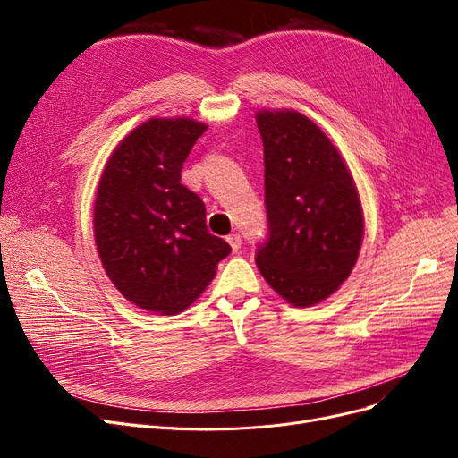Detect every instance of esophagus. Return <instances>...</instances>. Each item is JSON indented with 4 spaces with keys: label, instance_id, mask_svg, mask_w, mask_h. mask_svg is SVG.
Wrapping results in <instances>:
<instances>
[{
    "label": "esophagus",
    "instance_id": "34e87169",
    "mask_svg": "<svg viewBox=\"0 0 458 458\" xmlns=\"http://www.w3.org/2000/svg\"><path fill=\"white\" fill-rule=\"evenodd\" d=\"M226 242L230 243V247H232L233 252H237L239 249H242V235H239V233H230V235H226Z\"/></svg>",
    "mask_w": 458,
    "mask_h": 458
}]
</instances>
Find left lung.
<instances>
[{
    "label": "left lung",
    "mask_w": 458,
    "mask_h": 458,
    "mask_svg": "<svg viewBox=\"0 0 458 458\" xmlns=\"http://www.w3.org/2000/svg\"><path fill=\"white\" fill-rule=\"evenodd\" d=\"M269 239L256 266L299 308L328 299L349 278L364 239V209L349 166L327 133L295 109H261Z\"/></svg>",
    "instance_id": "1"
}]
</instances>
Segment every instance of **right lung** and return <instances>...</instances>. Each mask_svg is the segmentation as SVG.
<instances>
[{"instance_id": "add662e5", "label": "right lung", "mask_w": 458, "mask_h": 458, "mask_svg": "<svg viewBox=\"0 0 458 458\" xmlns=\"http://www.w3.org/2000/svg\"><path fill=\"white\" fill-rule=\"evenodd\" d=\"M208 130L195 118H148L111 152L94 200L106 275L131 304L174 316L195 302L232 249L209 233L182 166Z\"/></svg>"}]
</instances>
